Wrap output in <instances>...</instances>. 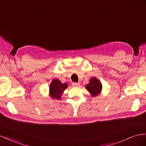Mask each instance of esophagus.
Masks as SVG:
<instances>
[{
	"mask_svg": "<svg viewBox=\"0 0 146 146\" xmlns=\"http://www.w3.org/2000/svg\"><path fill=\"white\" fill-rule=\"evenodd\" d=\"M80 83L79 82H78V83H76V82H74V83H72V86H80Z\"/></svg>",
	"mask_w": 146,
	"mask_h": 146,
	"instance_id": "1",
	"label": "esophagus"
}]
</instances>
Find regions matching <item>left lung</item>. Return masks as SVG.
<instances>
[{"mask_svg":"<svg viewBox=\"0 0 146 146\" xmlns=\"http://www.w3.org/2000/svg\"><path fill=\"white\" fill-rule=\"evenodd\" d=\"M85 87L92 97H95L101 94L102 86L101 82L96 77H92L90 78L88 84L85 85Z\"/></svg>","mask_w":146,"mask_h":146,"instance_id":"left-lung-1","label":"left lung"}]
</instances>
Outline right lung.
Here are the masks:
<instances>
[{"label":"right lung","mask_w":146,"mask_h":146,"mask_svg":"<svg viewBox=\"0 0 146 146\" xmlns=\"http://www.w3.org/2000/svg\"><path fill=\"white\" fill-rule=\"evenodd\" d=\"M68 87L67 83H62L57 78L53 79L49 86V96L53 100H60L62 93Z\"/></svg>","instance_id":"1"}]
</instances>
